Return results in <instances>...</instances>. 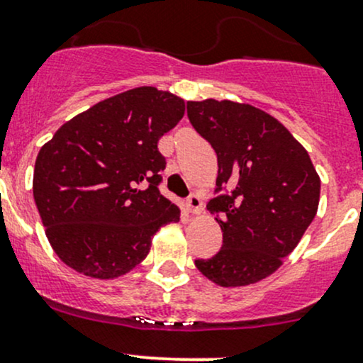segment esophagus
Listing matches in <instances>:
<instances>
[{
  "mask_svg": "<svg viewBox=\"0 0 363 363\" xmlns=\"http://www.w3.org/2000/svg\"><path fill=\"white\" fill-rule=\"evenodd\" d=\"M186 209H189L192 214H201L202 209H204V204H202V199L197 196V194H192L189 199H186Z\"/></svg>",
  "mask_w": 363,
  "mask_h": 363,
  "instance_id": "obj_1",
  "label": "esophagus"
}]
</instances>
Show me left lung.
I'll use <instances>...</instances> for the list:
<instances>
[{
    "label": "left lung",
    "instance_id": "8db88e82",
    "mask_svg": "<svg viewBox=\"0 0 363 363\" xmlns=\"http://www.w3.org/2000/svg\"><path fill=\"white\" fill-rule=\"evenodd\" d=\"M190 123L218 155L208 209L223 232L220 252L196 259L221 287L256 284L279 270L318 209L320 178L305 147L274 116L249 104L186 102Z\"/></svg>",
    "mask_w": 363,
    "mask_h": 363
}]
</instances>
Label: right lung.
I'll return each instance as SVG.
<instances>
[{"mask_svg":"<svg viewBox=\"0 0 363 363\" xmlns=\"http://www.w3.org/2000/svg\"><path fill=\"white\" fill-rule=\"evenodd\" d=\"M185 102L154 86L128 89L62 124L36 157L33 194L46 237L67 267L118 279L142 263L180 208L159 192L162 135Z\"/></svg>","mask_w":363,"mask_h":363,"instance_id":"obj_1","label":"right lung"}]
</instances>
